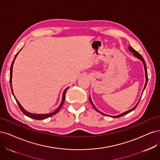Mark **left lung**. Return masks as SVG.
Here are the masks:
<instances>
[{
    "mask_svg": "<svg viewBox=\"0 0 160 160\" xmlns=\"http://www.w3.org/2000/svg\"><path fill=\"white\" fill-rule=\"evenodd\" d=\"M128 49H129V50L131 52H132L133 53V55L135 56V57H136L137 58H138L139 60H140L142 62V63L143 64V66H144V69H145V75H146V83H145V85H144V88H143V91H142V94H143V90H145V88H146V85H147V83H148V72H147V67H146V62H145V60H144V59L143 58V57L142 56L140 55V53H138L136 50H135L134 49H133L132 46H129V47H128ZM140 99H141V98H140V100H139V101L138 102V103L136 104V105L133 107V108H132V109H130V110H128V111H126V112H123V113H122V114H119V115H117V116H111L112 118H120V117H122V116H124V115H126V114H128V113H130V112H131L132 111H133V110L135 109V108L137 107V106L138 105V104H139V102H140ZM89 100H90V103H91V104L92 105V106L94 107V109L97 111V112H98L99 113H100V114H103V115H104V116H107V115H106V114H104V113H102V112H101L100 111H99L97 109V108L95 107V106L94 105V104H93V102H92V100H91V98H90V96H89Z\"/></svg>",
    "mask_w": 160,
    "mask_h": 160,
    "instance_id": "1",
    "label": "left lung"
}]
</instances>
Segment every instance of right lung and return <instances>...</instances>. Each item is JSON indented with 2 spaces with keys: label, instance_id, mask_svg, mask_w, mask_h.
I'll list each match as a JSON object with an SVG mask.
<instances>
[{
  "label": "right lung",
  "instance_id": "obj_1",
  "mask_svg": "<svg viewBox=\"0 0 160 160\" xmlns=\"http://www.w3.org/2000/svg\"><path fill=\"white\" fill-rule=\"evenodd\" d=\"M21 49H22V48H21ZM21 49H20V50H21ZM19 52H20V51H19ZM19 52L16 54V56H14V60H13V61H12V64H11V71H10V84H11V88L12 93V94H13V96H14V97L15 100H16V101H17V104H18V106H19V108H20V110H21V111L23 112V114H24V115L27 116H28V117H29V118H33V119H34V120H38L46 119V118H49V117H50V116H53V115H54V114H57V113H58V112L60 111V110L61 109V108L62 107V106H63V104H64V100H65V94H66V92L67 90H68V88L69 87L66 88L64 90V92H63V94H62V102H61V103H60V106H58V108L57 109H56L54 112H52V113H50V114H33V113L28 112H27V110L24 109L23 107L21 106V104H20V103L18 102V101L17 100V99L16 98H15V96H14V93H13L12 86V67H13V64H14V60H15V59H16L17 56L18 54L19 53Z\"/></svg>",
  "mask_w": 160,
  "mask_h": 160
}]
</instances>
